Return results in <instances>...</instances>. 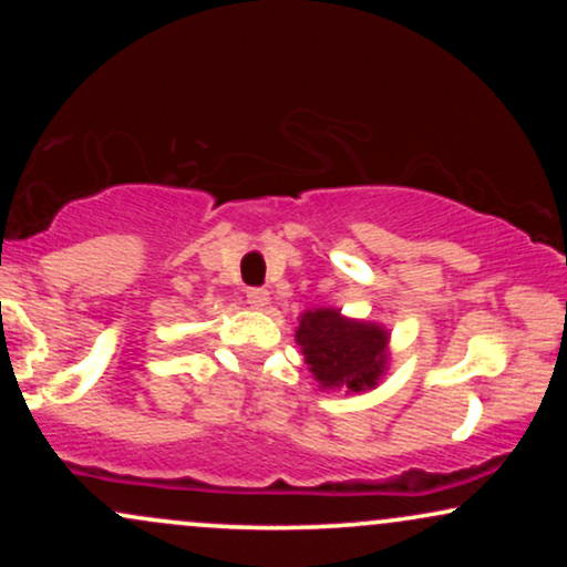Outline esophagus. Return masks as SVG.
Here are the masks:
<instances>
[{
    "instance_id": "1",
    "label": "esophagus",
    "mask_w": 567,
    "mask_h": 567,
    "mask_svg": "<svg viewBox=\"0 0 567 567\" xmlns=\"http://www.w3.org/2000/svg\"><path fill=\"white\" fill-rule=\"evenodd\" d=\"M247 303H252V306H256V309H261V306L269 303V290L247 288Z\"/></svg>"
}]
</instances>
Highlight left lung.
I'll use <instances>...</instances> for the list:
<instances>
[{
  "label": "left lung",
  "mask_w": 567,
  "mask_h": 567,
  "mask_svg": "<svg viewBox=\"0 0 567 567\" xmlns=\"http://www.w3.org/2000/svg\"><path fill=\"white\" fill-rule=\"evenodd\" d=\"M303 360L322 389L375 386L386 368V330L373 322H354L336 309L306 311L296 330Z\"/></svg>",
  "instance_id": "left-lung-1"
}]
</instances>
